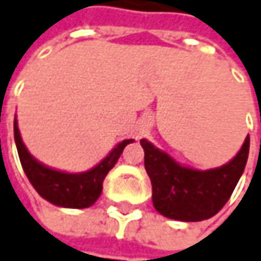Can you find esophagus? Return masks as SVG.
Returning <instances> with one entry per match:
<instances>
[{"label": "esophagus", "instance_id": "34e87169", "mask_svg": "<svg viewBox=\"0 0 261 261\" xmlns=\"http://www.w3.org/2000/svg\"><path fill=\"white\" fill-rule=\"evenodd\" d=\"M143 128H140V130H139V134H137V136H142V134H143Z\"/></svg>", "mask_w": 261, "mask_h": 261}]
</instances>
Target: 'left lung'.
Returning <instances> with one entry per match:
<instances>
[{"mask_svg": "<svg viewBox=\"0 0 261 261\" xmlns=\"http://www.w3.org/2000/svg\"><path fill=\"white\" fill-rule=\"evenodd\" d=\"M140 145L152 184L155 209L172 220L203 221L221 211L242 176L248 160L249 136L233 160L209 170L179 164L146 139H142Z\"/></svg>", "mask_w": 261, "mask_h": 261, "instance_id": "left-lung-1", "label": "left lung"}]
</instances>
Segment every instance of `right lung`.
I'll list each match as a JSON object with an SVG mask.
<instances>
[{
  "instance_id": "1",
  "label": "right lung",
  "mask_w": 261,
  "mask_h": 261,
  "mask_svg": "<svg viewBox=\"0 0 261 261\" xmlns=\"http://www.w3.org/2000/svg\"><path fill=\"white\" fill-rule=\"evenodd\" d=\"M14 142L23 172L36 191L44 199L61 207L83 209L92 206L101 194L103 180L109 170L116 164L124 148L133 143V139L122 140L118 143L105 160H101L95 167L82 173H67L50 169L40 161H37L28 152L22 142L20 133L17 128V121L14 119Z\"/></svg>"
}]
</instances>
